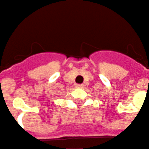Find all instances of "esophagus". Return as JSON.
<instances>
[{"mask_svg":"<svg viewBox=\"0 0 149 149\" xmlns=\"http://www.w3.org/2000/svg\"><path fill=\"white\" fill-rule=\"evenodd\" d=\"M75 87H76V88H82V87H83V85H82V84H76Z\"/></svg>","mask_w":149,"mask_h":149,"instance_id":"1","label":"esophagus"}]
</instances>
